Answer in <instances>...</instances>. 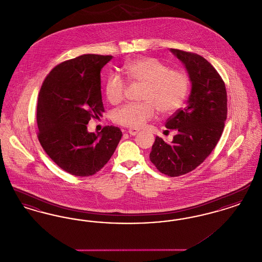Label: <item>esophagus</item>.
<instances>
[{
  "label": "esophagus",
  "mask_w": 262,
  "mask_h": 262,
  "mask_svg": "<svg viewBox=\"0 0 262 262\" xmlns=\"http://www.w3.org/2000/svg\"><path fill=\"white\" fill-rule=\"evenodd\" d=\"M127 133H128L130 136H136V135H137V133H138V129H136V128H129V129L127 130Z\"/></svg>",
  "instance_id": "esophagus-1"
}]
</instances>
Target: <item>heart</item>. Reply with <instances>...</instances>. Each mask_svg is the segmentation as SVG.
Instances as JSON below:
<instances>
[{
	"instance_id": "heart-1",
	"label": "heart",
	"mask_w": 262,
	"mask_h": 262,
	"mask_svg": "<svg viewBox=\"0 0 262 262\" xmlns=\"http://www.w3.org/2000/svg\"><path fill=\"white\" fill-rule=\"evenodd\" d=\"M125 74L134 82L144 84L140 100L130 103L113 113L117 125L140 128L155 116L156 109L162 115L178 111L187 98L189 79L186 74L173 71L169 66L155 58H141L127 62ZM125 83L117 74H110L105 81V94L111 104H118L125 96Z\"/></svg>"
}]
</instances>
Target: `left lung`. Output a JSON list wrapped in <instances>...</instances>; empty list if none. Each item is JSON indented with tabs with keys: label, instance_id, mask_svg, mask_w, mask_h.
<instances>
[{
	"label": "left lung",
	"instance_id": "left-lung-1",
	"mask_svg": "<svg viewBox=\"0 0 262 262\" xmlns=\"http://www.w3.org/2000/svg\"><path fill=\"white\" fill-rule=\"evenodd\" d=\"M186 67L191 83L187 106L168 119L176 129L171 143L156 137L150 161L162 174L178 177L194 170L218 143L227 119L224 81L210 62L198 54L170 49Z\"/></svg>",
	"mask_w": 262,
	"mask_h": 262
}]
</instances>
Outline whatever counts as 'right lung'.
Returning <instances> with one entry per match:
<instances>
[{"label":"right lung","instance_id":"1","mask_svg":"<svg viewBox=\"0 0 262 262\" xmlns=\"http://www.w3.org/2000/svg\"><path fill=\"white\" fill-rule=\"evenodd\" d=\"M112 58L88 54L61 62L46 76L38 95L39 142L54 162L74 176L96 174L123 136L113 125L97 134L88 130L90 119L104 112L100 72Z\"/></svg>","mask_w":262,"mask_h":262}]
</instances>
